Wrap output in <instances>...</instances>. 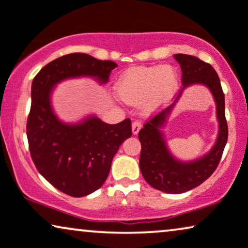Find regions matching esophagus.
<instances>
[{
  "instance_id": "34e87169",
  "label": "esophagus",
  "mask_w": 248,
  "mask_h": 248,
  "mask_svg": "<svg viewBox=\"0 0 248 248\" xmlns=\"http://www.w3.org/2000/svg\"><path fill=\"white\" fill-rule=\"evenodd\" d=\"M131 128H133V134L137 135L138 131H140V128H141V122L138 121V120L134 121L133 124H131Z\"/></svg>"
}]
</instances>
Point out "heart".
Returning a JSON list of instances; mask_svg holds the SVG:
<instances>
[{
    "mask_svg": "<svg viewBox=\"0 0 248 248\" xmlns=\"http://www.w3.org/2000/svg\"><path fill=\"white\" fill-rule=\"evenodd\" d=\"M178 76L170 65L133 68L115 82L117 96L124 103H141L144 113L150 114L164 107L176 93Z\"/></svg>",
    "mask_w": 248,
    "mask_h": 248,
    "instance_id": "1",
    "label": "heart"
}]
</instances>
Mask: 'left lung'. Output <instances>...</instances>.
I'll use <instances>...</instances> for the list:
<instances>
[{"label":"left lung","mask_w":248,"mask_h":248,"mask_svg":"<svg viewBox=\"0 0 248 248\" xmlns=\"http://www.w3.org/2000/svg\"><path fill=\"white\" fill-rule=\"evenodd\" d=\"M180 64L181 88L176 101L160 113L152 117L140 130L141 144L140 168L144 179L155 189L169 194H181L204 183L217 169L228 140V124L224 114V94L217 71L206 62L187 54H176ZM194 83L206 85L213 93L217 104L219 134L215 146L209 154L189 163L177 160L167 150L160 131L170 111L185 88Z\"/></svg>","instance_id":"8db88e82"}]
</instances>
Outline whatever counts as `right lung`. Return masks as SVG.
Wrapping results in <instances>:
<instances>
[{"label":"right lung","instance_id":"right-lung-1","mask_svg":"<svg viewBox=\"0 0 248 248\" xmlns=\"http://www.w3.org/2000/svg\"><path fill=\"white\" fill-rule=\"evenodd\" d=\"M117 67L113 61L71 53L49 62L32 80L27 120L29 151L38 172L67 195H90L104 184L112 158L131 136V122L124 119L108 124L91 115L78 124H65L53 112L52 91L62 80L86 76L105 84Z\"/></svg>","mask_w":248,"mask_h":248}]
</instances>
